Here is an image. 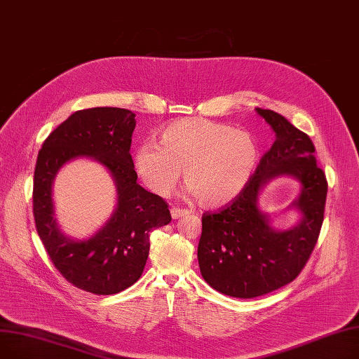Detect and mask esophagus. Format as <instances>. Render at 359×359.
I'll return each mask as SVG.
<instances>
[{
    "label": "esophagus",
    "instance_id": "34e87169",
    "mask_svg": "<svg viewBox=\"0 0 359 359\" xmlns=\"http://www.w3.org/2000/svg\"><path fill=\"white\" fill-rule=\"evenodd\" d=\"M189 212L187 208H180V207H172L171 208V216H172V219H180V217H182V216H185V215H188Z\"/></svg>",
    "mask_w": 359,
    "mask_h": 359
}]
</instances>
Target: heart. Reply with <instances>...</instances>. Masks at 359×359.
Here are the masks:
<instances>
[{"instance_id": "heart-1", "label": "heart", "mask_w": 359, "mask_h": 359, "mask_svg": "<svg viewBox=\"0 0 359 359\" xmlns=\"http://www.w3.org/2000/svg\"><path fill=\"white\" fill-rule=\"evenodd\" d=\"M259 159L248 132L203 118H182L161 132L158 143H143L135 152V170L152 193L168 197L182 171L185 184L204 207L233 200L254 175Z\"/></svg>"}]
</instances>
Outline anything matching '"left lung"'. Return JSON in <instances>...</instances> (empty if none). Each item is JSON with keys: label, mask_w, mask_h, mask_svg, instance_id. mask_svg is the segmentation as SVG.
Returning <instances> with one entry per match:
<instances>
[{"label": "left lung", "mask_w": 359, "mask_h": 359, "mask_svg": "<svg viewBox=\"0 0 359 359\" xmlns=\"http://www.w3.org/2000/svg\"><path fill=\"white\" fill-rule=\"evenodd\" d=\"M257 111L277 139L242 191L217 212L203 215L197 250L203 278L226 296L239 299L264 296L299 277L318 243L327 194L311 139L284 116ZM280 175L297 177L304 187L294 204L304 219L290 231L271 229L256 204L262 185Z\"/></svg>", "instance_id": "1"}]
</instances>
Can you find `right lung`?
Instances as JSON below:
<instances>
[{
  "label": "right lung",
  "mask_w": 359,
  "mask_h": 359,
  "mask_svg": "<svg viewBox=\"0 0 359 359\" xmlns=\"http://www.w3.org/2000/svg\"><path fill=\"white\" fill-rule=\"evenodd\" d=\"M136 114L117 107L75 111L46 137L33 180V215L37 233L55 268L79 290L110 296L133 285L149 255V235L171 222L170 205L136 181L130 155ZM90 156L111 171L118 187V208L97 236L72 241L53 219L51 182L60 168Z\"/></svg>",
  "instance_id": "obj_1"
}]
</instances>
